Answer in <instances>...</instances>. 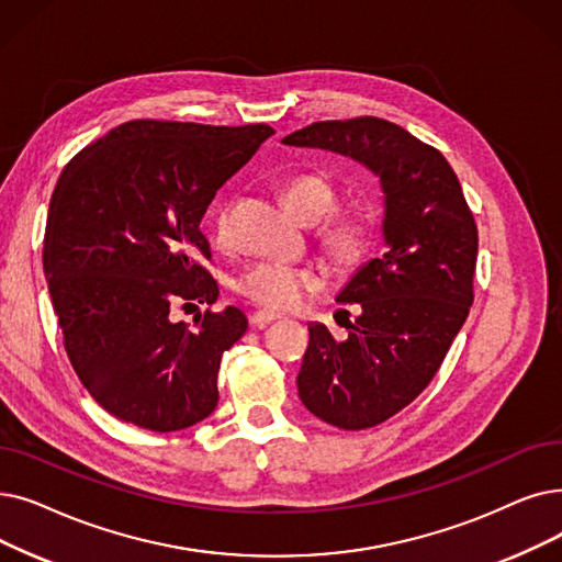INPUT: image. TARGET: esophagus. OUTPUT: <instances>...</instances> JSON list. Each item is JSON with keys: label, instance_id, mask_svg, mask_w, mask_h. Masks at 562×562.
<instances>
[{"label": "esophagus", "instance_id": "1", "mask_svg": "<svg viewBox=\"0 0 562 562\" xmlns=\"http://www.w3.org/2000/svg\"><path fill=\"white\" fill-rule=\"evenodd\" d=\"M278 319V314L276 312H255V314H250V324L255 326V328H263V326H268V324H273Z\"/></svg>", "mask_w": 562, "mask_h": 562}]
</instances>
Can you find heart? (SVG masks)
Returning <instances> with one entry per match:
<instances>
[{
  "label": "heart",
  "instance_id": "1",
  "mask_svg": "<svg viewBox=\"0 0 562 562\" xmlns=\"http://www.w3.org/2000/svg\"><path fill=\"white\" fill-rule=\"evenodd\" d=\"M284 206L305 223L319 221L335 202L333 186L319 175H296L282 183ZM213 234L221 246L229 243V206H217L213 213ZM322 246L341 266L356 263L370 246V225L358 211H335L322 229ZM322 276L305 266L280 261H257L238 278V291L263 310L286 312L322 291Z\"/></svg>",
  "mask_w": 562,
  "mask_h": 562
}]
</instances>
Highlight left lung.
Masks as SVG:
<instances>
[{
    "label": "left lung",
    "instance_id": "1",
    "mask_svg": "<svg viewBox=\"0 0 562 562\" xmlns=\"http://www.w3.org/2000/svg\"><path fill=\"white\" fill-rule=\"evenodd\" d=\"M362 162L383 188V255L358 268L337 303H358L349 337L310 324L301 402L339 429L385 423L416 400L473 305L477 227L450 162L379 116L316 121L282 139Z\"/></svg>",
    "mask_w": 562,
    "mask_h": 562
}]
</instances>
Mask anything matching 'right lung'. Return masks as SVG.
Listing matches in <instances>:
<instances>
[{
  "label": "right lung",
  "instance_id": "obj_1",
  "mask_svg": "<svg viewBox=\"0 0 562 562\" xmlns=\"http://www.w3.org/2000/svg\"><path fill=\"white\" fill-rule=\"evenodd\" d=\"M273 135L266 124L137 119L72 158L47 211L43 268L72 370L114 418L177 431L211 416L223 353L248 330L213 305L217 282L202 217L229 177Z\"/></svg>",
  "mask_w": 562,
  "mask_h": 562
}]
</instances>
